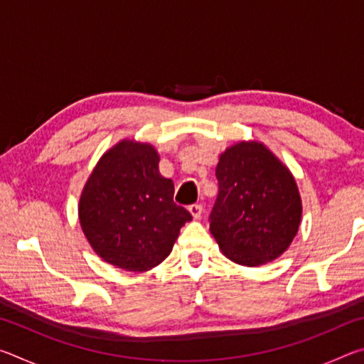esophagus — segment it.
Here are the masks:
<instances>
[{
    "instance_id": "esophagus-1",
    "label": "esophagus",
    "mask_w": 364,
    "mask_h": 364,
    "mask_svg": "<svg viewBox=\"0 0 364 364\" xmlns=\"http://www.w3.org/2000/svg\"><path fill=\"white\" fill-rule=\"evenodd\" d=\"M189 213L193 215V218H200V215H202V205H199V204H193V205H189Z\"/></svg>"
}]
</instances>
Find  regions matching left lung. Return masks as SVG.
<instances>
[{"label": "left lung", "instance_id": "8db88e82", "mask_svg": "<svg viewBox=\"0 0 364 364\" xmlns=\"http://www.w3.org/2000/svg\"><path fill=\"white\" fill-rule=\"evenodd\" d=\"M210 231L226 258L260 267L297 236L301 197L287 165L260 141H237L220 154Z\"/></svg>", "mask_w": 364, "mask_h": 364}]
</instances>
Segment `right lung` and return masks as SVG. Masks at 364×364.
Here are the masks:
<instances>
[{
    "instance_id": "obj_1",
    "label": "right lung",
    "mask_w": 364,
    "mask_h": 364,
    "mask_svg": "<svg viewBox=\"0 0 364 364\" xmlns=\"http://www.w3.org/2000/svg\"><path fill=\"white\" fill-rule=\"evenodd\" d=\"M151 143L123 138L102 154L82 189L78 220L95 254L115 268L146 273L170 255L193 220L173 202Z\"/></svg>"
}]
</instances>
